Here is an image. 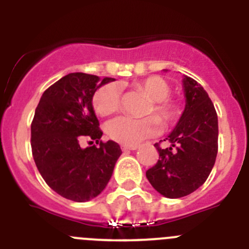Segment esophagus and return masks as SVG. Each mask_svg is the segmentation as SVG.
I'll return each mask as SVG.
<instances>
[{
    "instance_id": "34e87169",
    "label": "esophagus",
    "mask_w": 249,
    "mask_h": 249,
    "mask_svg": "<svg viewBox=\"0 0 249 249\" xmlns=\"http://www.w3.org/2000/svg\"><path fill=\"white\" fill-rule=\"evenodd\" d=\"M137 148H138L137 144H135V146H128V144H121V149H122L123 152L135 151V149H137Z\"/></svg>"
}]
</instances>
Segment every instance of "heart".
<instances>
[{"label":"heart","instance_id":"obj_1","mask_svg":"<svg viewBox=\"0 0 249 249\" xmlns=\"http://www.w3.org/2000/svg\"><path fill=\"white\" fill-rule=\"evenodd\" d=\"M132 89L149 98L142 113L143 116L155 117L162 127L172 126L182 116L181 103L169 96L171 86L162 77L149 76L143 80L135 81L132 82ZM92 105L94 112L101 117H108L117 113L122 106V96L117 86L107 83L100 87L94 92ZM154 119L120 117L109 122L107 133L111 140L118 143L135 146L155 133L157 121Z\"/></svg>","mask_w":249,"mask_h":249}]
</instances>
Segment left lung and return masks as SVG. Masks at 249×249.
<instances>
[{"label":"left lung","instance_id":"obj_1","mask_svg":"<svg viewBox=\"0 0 249 249\" xmlns=\"http://www.w3.org/2000/svg\"><path fill=\"white\" fill-rule=\"evenodd\" d=\"M186 108L176 128L163 141L157 163L146 172L149 183L168 198L191 195L206 182L218 152V118L208 93L197 81L183 78Z\"/></svg>","mask_w":249,"mask_h":249}]
</instances>
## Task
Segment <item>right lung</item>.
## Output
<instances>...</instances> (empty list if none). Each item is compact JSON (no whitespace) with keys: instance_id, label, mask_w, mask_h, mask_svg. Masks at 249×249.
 I'll use <instances>...</instances> for the list:
<instances>
[{"instance_id":"right-lung-1","label":"right lung","mask_w":249,"mask_h":249,"mask_svg":"<svg viewBox=\"0 0 249 249\" xmlns=\"http://www.w3.org/2000/svg\"><path fill=\"white\" fill-rule=\"evenodd\" d=\"M112 81L82 72L70 73L43 92L35 111L31 123L35 163L46 183L71 201L97 197L122 153L113 141H101L103 132L92 107L94 92ZM83 139L96 144L82 149Z\"/></svg>"}]
</instances>
